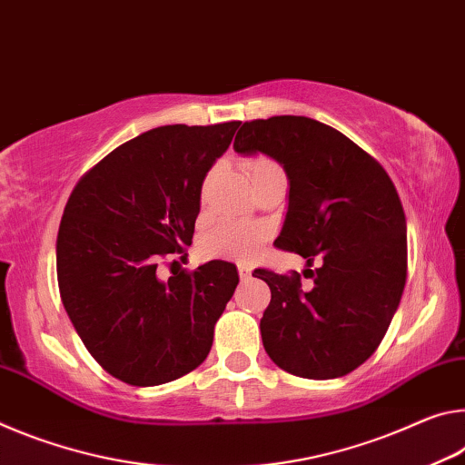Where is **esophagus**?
<instances>
[{"mask_svg":"<svg viewBox=\"0 0 465 465\" xmlns=\"http://www.w3.org/2000/svg\"><path fill=\"white\" fill-rule=\"evenodd\" d=\"M237 268H239V276H241V280H247V278L251 276V265H249V263H239Z\"/></svg>","mask_w":465,"mask_h":465,"instance_id":"1","label":"esophagus"}]
</instances>
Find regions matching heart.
<instances>
[{
	"instance_id": "1",
	"label": "heart",
	"mask_w": 465,
	"mask_h": 465,
	"mask_svg": "<svg viewBox=\"0 0 465 465\" xmlns=\"http://www.w3.org/2000/svg\"><path fill=\"white\" fill-rule=\"evenodd\" d=\"M251 179L260 177L262 173L278 169L270 158H251L245 163ZM265 231L260 224L247 223H220L200 239V253L203 257H223V260H249L265 239Z\"/></svg>"
}]
</instances>
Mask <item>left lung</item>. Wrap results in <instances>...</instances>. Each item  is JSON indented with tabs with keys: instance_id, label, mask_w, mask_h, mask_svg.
<instances>
[{
	"instance_id": "8db88e82",
	"label": "left lung",
	"mask_w": 465,
	"mask_h": 465,
	"mask_svg": "<svg viewBox=\"0 0 465 465\" xmlns=\"http://www.w3.org/2000/svg\"><path fill=\"white\" fill-rule=\"evenodd\" d=\"M234 152L282 164L291 192L273 245L302 255L313 280L302 291L301 273L255 270L272 291L260 323L265 352L296 377L348 375L381 344L406 284V216L390 174L309 117L242 124Z\"/></svg>"
}]
</instances>
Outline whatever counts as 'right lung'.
<instances>
[{
  "instance_id": "obj_1",
  "label": "right lung",
  "mask_w": 465,
  "mask_h": 465,
  "mask_svg": "<svg viewBox=\"0 0 465 465\" xmlns=\"http://www.w3.org/2000/svg\"><path fill=\"white\" fill-rule=\"evenodd\" d=\"M241 121L163 125L121 143L65 203L57 234L64 307L101 367L135 387L169 383L205 361L239 284L208 262L161 280L158 262L192 245L205 174Z\"/></svg>"
}]
</instances>
